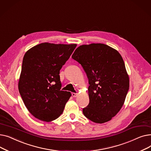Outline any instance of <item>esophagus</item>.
Masks as SVG:
<instances>
[{
	"mask_svg": "<svg viewBox=\"0 0 151 151\" xmlns=\"http://www.w3.org/2000/svg\"><path fill=\"white\" fill-rule=\"evenodd\" d=\"M71 95H72V97H76L78 96V93H71Z\"/></svg>",
	"mask_w": 151,
	"mask_h": 151,
	"instance_id": "esophagus-1",
	"label": "esophagus"
}]
</instances>
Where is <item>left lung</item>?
Segmentation results:
<instances>
[{"mask_svg":"<svg viewBox=\"0 0 151 151\" xmlns=\"http://www.w3.org/2000/svg\"><path fill=\"white\" fill-rule=\"evenodd\" d=\"M71 58L81 65L90 84L84 115L95 123L111 121L122 107L129 89L121 55L106 45L91 43L78 47Z\"/></svg>","mask_w":151,"mask_h":151,"instance_id":"left-lung-1","label":"left lung"}]
</instances>
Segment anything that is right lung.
Here are the masks:
<instances>
[{
    "label": "right lung",
    "mask_w": 151,
    "mask_h": 151,
    "mask_svg": "<svg viewBox=\"0 0 151 151\" xmlns=\"http://www.w3.org/2000/svg\"><path fill=\"white\" fill-rule=\"evenodd\" d=\"M76 44L42 43L24 55L18 89L29 111L45 122L58 118L71 94L61 91L60 70Z\"/></svg>",
    "instance_id": "right-lung-1"
}]
</instances>
